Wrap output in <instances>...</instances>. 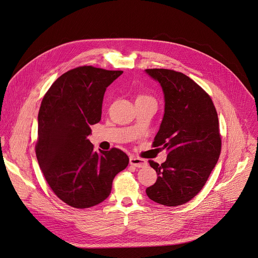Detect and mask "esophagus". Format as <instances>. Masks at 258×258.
Instances as JSON below:
<instances>
[{
	"instance_id": "obj_1",
	"label": "esophagus",
	"mask_w": 258,
	"mask_h": 258,
	"mask_svg": "<svg viewBox=\"0 0 258 258\" xmlns=\"http://www.w3.org/2000/svg\"><path fill=\"white\" fill-rule=\"evenodd\" d=\"M130 164L132 166H135L137 168H143L146 167L148 165V162L144 159L141 158H136V157H131L130 158Z\"/></svg>"
}]
</instances>
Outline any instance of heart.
<instances>
[{
  "label": "heart",
  "instance_id": "1",
  "mask_svg": "<svg viewBox=\"0 0 258 258\" xmlns=\"http://www.w3.org/2000/svg\"><path fill=\"white\" fill-rule=\"evenodd\" d=\"M139 97H149V96H145V95H141V96H139Z\"/></svg>",
  "mask_w": 258,
  "mask_h": 258
}]
</instances>
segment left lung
<instances>
[{
  "label": "left lung",
  "mask_w": 258,
  "mask_h": 258,
  "mask_svg": "<svg viewBox=\"0 0 258 258\" xmlns=\"http://www.w3.org/2000/svg\"><path fill=\"white\" fill-rule=\"evenodd\" d=\"M158 81L165 113L154 146L168 151L156 170L157 182L148 197L165 206H179L194 198L207 182L221 152L218 115L211 97L187 75L169 69H146Z\"/></svg>",
  "instance_id": "1"
}]
</instances>
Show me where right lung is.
I'll return each instance as SVG.
<instances>
[{
  "mask_svg": "<svg viewBox=\"0 0 258 258\" xmlns=\"http://www.w3.org/2000/svg\"><path fill=\"white\" fill-rule=\"evenodd\" d=\"M122 71L92 66L71 69L51 85L38 113L36 157L55 195L84 209L104 201L114 177L128 165L118 149L95 152L88 140L99 122L106 88Z\"/></svg>",
  "mask_w": 258,
  "mask_h": 258,
  "instance_id": "add662e5",
  "label": "right lung"
}]
</instances>
